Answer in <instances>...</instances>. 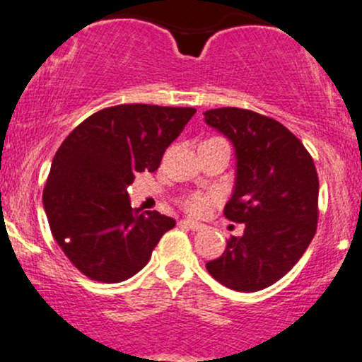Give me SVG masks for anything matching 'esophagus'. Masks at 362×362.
<instances>
[{
	"instance_id": "1",
	"label": "esophagus",
	"mask_w": 362,
	"mask_h": 362,
	"mask_svg": "<svg viewBox=\"0 0 362 362\" xmlns=\"http://www.w3.org/2000/svg\"><path fill=\"white\" fill-rule=\"evenodd\" d=\"M180 224L188 227V229H192V230H198L203 227L200 222H194V221H192V218H182V221H180Z\"/></svg>"
}]
</instances>
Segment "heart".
<instances>
[{
    "instance_id": "1",
    "label": "heart",
    "mask_w": 362,
    "mask_h": 362,
    "mask_svg": "<svg viewBox=\"0 0 362 362\" xmlns=\"http://www.w3.org/2000/svg\"><path fill=\"white\" fill-rule=\"evenodd\" d=\"M218 200H221V197L217 193L192 192L182 194L177 203H180V206L185 212L194 215V217H200V215H205L209 212Z\"/></svg>"
}]
</instances>
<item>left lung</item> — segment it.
<instances>
[{"label": "left lung", "mask_w": 362, "mask_h": 362, "mask_svg": "<svg viewBox=\"0 0 362 362\" xmlns=\"http://www.w3.org/2000/svg\"><path fill=\"white\" fill-rule=\"evenodd\" d=\"M203 115L234 144L238 177L224 215L245 224V234L230 235L206 270L233 291H262L282 279L315 238L320 214L315 162L303 141L269 116L239 107Z\"/></svg>", "instance_id": "left-lung-1"}]
</instances>
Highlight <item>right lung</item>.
<instances>
[{"mask_svg": "<svg viewBox=\"0 0 362 362\" xmlns=\"http://www.w3.org/2000/svg\"><path fill=\"white\" fill-rule=\"evenodd\" d=\"M194 107L119 104L100 109L64 138L52 159L42 202L66 258L85 277L116 284L148 263L174 218L132 209L136 173L159 169L165 148Z\"/></svg>", "mask_w": 362, "mask_h": 362, "instance_id": "1", "label": "right lung"}]
</instances>
